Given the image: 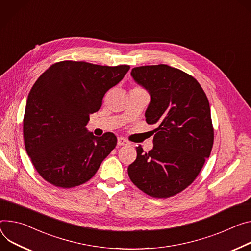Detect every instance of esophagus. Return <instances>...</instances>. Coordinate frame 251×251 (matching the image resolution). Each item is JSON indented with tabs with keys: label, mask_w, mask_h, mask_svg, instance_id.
Returning a JSON list of instances; mask_svg holds the SVG:
<instances>
[{
	"label": "esophagus",
	"mask_w": 251,
	"mask_h": 251,
	"mask_svg": "<svg viewBox=\"0 0 251 251\" xmlns=\"http://www.w3.org/2000/svg\"><path fill=\"white\" fill-rule=\"evenodd\" d=\"M117 144H118L119 146L128 145V144H129V141H127L125 138H122V137H118V140H117Z\"/></svg>",
	"instance_id": "obj_1"
}]
</instances>
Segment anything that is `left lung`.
I'll return each mask as SVG.
<instances>
[{
  "label": "left lung",
  "mask_w": 251,
  "mask_h": 251,
  "mask_svg": "<svg viewBox=\"0 0 251 251\" xmlns=\"http://www.w3.org/2000/svg\"><path fill=\"white\" fill-rule=\"evenodd\" d=\"M131 76L149 92L146 122L157 128L152 150L136 147L128 175L149 196L168 198L192 183L210 155L214 131L209 102L195 78L168 65L136 67Z\"/></svg>",
  "instance_id": "left-lung-1"
}]
</instances>
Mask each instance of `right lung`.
<instances>
[{
    "mask_svg": "<svg viewBox=\"0 0 251 251\" xmlns=\"http://www.w3.org/2000/svg\"><path fill=\"white\" fill-rule=\"evenodd\" d=\"M130 66L87 62L53 64L32 87L23 121L26 151L38 173L62 188L92 178L115 148L111 132L96 137L88 132L89 115L97 112L107 91L117 85Z\"/></svg>",
    "mask_w": 251,
    "mask_h": 251,
    "instance_id": "1",
    "label": "right lung"
}]
</instances>
